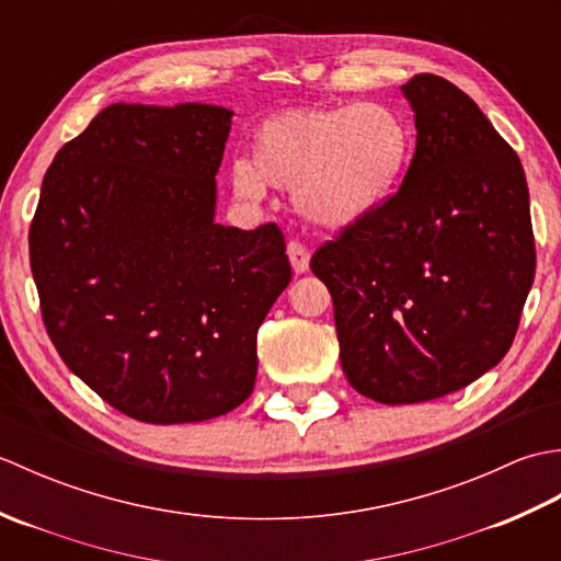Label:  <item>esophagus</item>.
<instances>
[{"label": "esophagus", "instance_id": "obj_1", "mask_svg": "<svg viewBox=\"0 0 561 561\" xmlns=\"http://www.w3.org/2000/svg\"><path fill=\"white\" fill-rule=\"evenodd\" d=\"M287 255H289V262H291V267H294L296 274L308 272V265H311V255H308V250L301 243L291 241L287 245Z\"/></svg>", "mask_w": 561, "mask_h": 561}]
</instances>
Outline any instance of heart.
<instances>
[{
  "instance_id": "heart-1",
  "label": "heart",
  "mask_w": 561,
  "mask_h": 561,
  "mask_svg": "<svg viewBox=\"0 0 561 561\" xmlns=\"http://www.w3.org/2000/svg\"><path fill=\"white\" fill-rule=\"evenodd\" d=\"M412 153V127L392 105L287 108L255 125L250 159L231 165V187L245 202H260L267 185L291 187L294 207L306 221L344 231L396 197Z\"/></svg>"
}]
</instances>
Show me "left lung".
<instances>
[{
  "label": "left lung",
  "instance_id": "8db88e82",
  "mask_svg": "<svg viewBox=\"0 0 561 561\" xmlns=\"http://www.w3.org/2000/svg\"><path fill=\"white\" fill-rule=\"evenodd\" d=\"M416 147L371 219L311 257L335 306L340 362L383 404L456 392L504 359L535 279L520 159L456 83H402Z\"/></svg>",
  "mask_w": 561,
  "mask_h": 561
}]
</instances>
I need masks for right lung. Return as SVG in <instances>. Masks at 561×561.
Listing matches in <instances>:
<instances>
[{
	"label": "right lung",
	"instance_id": "obj_1",
	"mask_svg": "<svg viewBox=\"0 0 561 561\" xmlns=\"http://www.w3.org/2000/svg\"><path fill=\"white\" fill-rule=\"evenodd\" d=\"M231 121L207 103H113L43 178L28 248L47 335L139 422H205L245 402L257 328L291 282L277 226L214 221Z\"/></svg>",
	"mask_w": 561,
	"mask_h": 561
}]
</instances>
